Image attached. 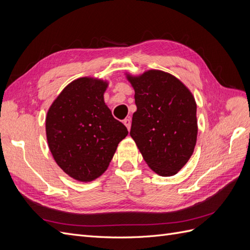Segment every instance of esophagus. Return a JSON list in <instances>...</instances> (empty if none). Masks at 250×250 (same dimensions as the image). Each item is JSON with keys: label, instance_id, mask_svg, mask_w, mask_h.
I'll return each mask as SVG.
<instances>
[{"label": "esophagus", "instance_id": "34e87169", "mask_svg": "<svg viewBox=\"0 0 250 250\" xmlns=\"http://www.w3.org/2000/svg\"><path fill=\"white\" fill-rule=\"evenodd\" d=\"M123 123H124V125L127 127V129H128V130H130V126H131V120H130L129 118H127V119H125V120L123 121Z\"/></svg>", "mask_w": 250, "mask_h": 250}]
</instances>
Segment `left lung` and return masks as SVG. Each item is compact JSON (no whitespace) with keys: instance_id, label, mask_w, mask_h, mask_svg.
Wrapping results in <instances>:
<instances>
[{"instance_id":"obj_1","label":"left lung","mask_w":250,"mask_h":250,"mask_svg":"<svg viewBox=\"0 0 250 250\" xmlns=\"http://www.w3.org/2000/svg\"><path fill=\"white\" fill-rule=\"evenodd\" d=\"M137 111L130 135L149 167L172 176L190 160L197 139L196 102L184 83L171 74L151 70L128 75Z\"/></svg>"}]
</instances>
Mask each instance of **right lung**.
Listing matches in <instances>:
<instances>
[{
    "label": "right lung",
    "instance_id": "add662e5",
    "mask_svg": "<svg viewBox=\"0 0 250 250\" xmlns=\"http://www.w3.org/2000/svg\"><path fill=\"white\" fill-rule=\"evenodd\" d=\"M106 87L102 80H74L47 113L51 153L63 172L79 181H92L104 173L118 144L128 134L104 103Z\"/></svg>",
    "mask_w": 250,
    "mask_h": 250
}]
</instances>
